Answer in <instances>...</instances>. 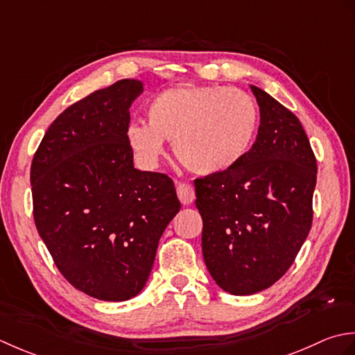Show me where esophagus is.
<instances>
[{"label":"esophagus","instance_id":"obj_1","mask_svg":"<svg viewBox=\"0 0 355 355\" xmlns=\"http://www.w3.org/2000/svg\"><path fill=\"white\" fill-rule=\"evenodd\" d=\"M176 191H178L179 200L182 202L184 205H190L191 202L194 200V198H196V194H194V188L190 184L178 182L176 184Z\"/></svg>","mask_w":355,"mask_h":355}]
</instances>
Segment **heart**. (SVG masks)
Masks as SVG:
<instances>
[{
    "label": "heart",
    "mask_w": 355,
    "mask_h": 355,
    "mask_svg": "<svg viewBox=\"0 0 355 355\" xmlns=\"http://www.w3.org/2000/svg\"><path fill=\"white\" fill-rule=\"evenodd\" d=\"M147 125L133 122L127 142L144 167L153 168L173 141L179 162L196 175L233 168L254 139L259 110L248 93L225 85H180L147 105Z\"/></svg>",
    "instance_id": "heart-1"
}]
</instances>
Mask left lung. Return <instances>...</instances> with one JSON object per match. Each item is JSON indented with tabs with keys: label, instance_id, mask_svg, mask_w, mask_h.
<instances>
[{
	"label": "left lung",
	"instance_id": "obj_1",
	"mask_svg": "<svg viewBox=\"0 0 355 355\" xmlns=\"http://www.w3.org/2000/svg\"><path fill=\"white\" fill-rule=\"evenodd\" d=\"M260 125L243 159L194 180L202 254L223 291L256 294L293 265L313 223L315 156L300 121L256 85Z\"/></svg>",
	"mask_w": 355,
	"mask_h": 355
}]
</instances>
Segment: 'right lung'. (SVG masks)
<instances>
[{
    "label": "right lung",
    "instance_id": "obj_1",
    "mask_svg": "<svg viewBox=\"0 0 355 355\" xmlns=\"http://www.w3.org/2000/svg\"><path fill=\"white\" fill-rule=\"evenodd\" d=\"M142 92L137 79H121L66 108L31 168L35 225L55 265L105 302L142 291L159 239L180 209L168 176L133 165L127 128Z\"/></svg>",
    "mask_w": 355,
    "mask_h": 355
}]
</instances>
